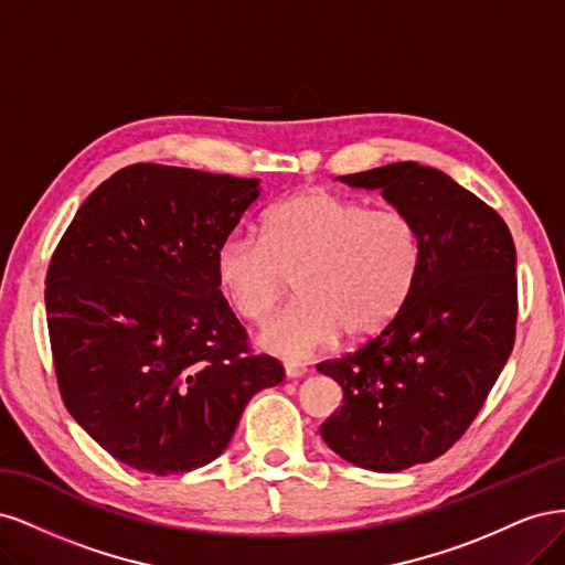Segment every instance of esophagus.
<instances>
[{"label":"esophagus","mask_w":565,"mask_h":565,"mask_svg":"<svg viewBox=\"0 0 565 565\" xmlns=\"http://www.w3.org/2000/svg\"><path fill=\"white\" fill-rule=\"evenodd\" d=\"M309 372V367H306L303 363H295V361H289V363H285V374L289 380H297V377H303V374Z\"/></svg>","instance_id":"esophagus-1"}]
</instances>
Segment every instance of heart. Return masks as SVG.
<instances>
[{
	"instance_id": "obj_1",
	"label": "heart",
	"mask_w": 565,
	"mask_h": 565,
	"mask_svg": "<svg viewBox=\"0 0 565 565\" xmlns=\"http://www.w3.org/2000/svg\"><path fill=\"white\" fill-rule=\"evenodd\" d=\"M419 268L413 218L320 188L270 207L262 237L228 235L216 249V280L243 320L264 322L297 278L301 299L259 334L282 358H309L341 332L349 339L382 332L413 295Z\"/></svg>"
}]
</instances>
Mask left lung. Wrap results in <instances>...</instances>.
<instances>
[{
  "mask_svg": "<svg viewBox=\"0 0 565 565\" xmlns=\"http://www.w3.org/2000/svg\"><path fill=\"white\" fill-rule=\"evenodd\" d=\"M339 181L380 188L413 218L422 268L377 337L318 365L344 391L320 436L355 467L403 471L450 450L498 382L516 337V247L502 216L440 169L393 162Z\"/></svg>",
  "mask_w": 565,
  "mask_h": 565,
  "instance_id": "left-lung-1",
  "label": "left lung"
}]
</instances>
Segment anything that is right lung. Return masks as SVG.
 <instances>
[{
    "instance_id": "obj_1",
    "label": "right lung",
    "mask_w": 565,
    "mask_h": 565,
    "mask_svg": "<svg viewBox=\"0 0 565 565\" xmlns=\"http://www.w3.org/2000/svg\"><path fill=\"white\" fill-rule=\"evenodd\" d=\"M259 193V179L129 164L84 200L51 256L61 398L131 469L210 465L254 393L285 377L252 353L216 280V249Z\"/></svg>"
}]
</instances>
